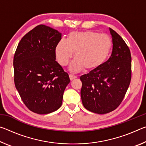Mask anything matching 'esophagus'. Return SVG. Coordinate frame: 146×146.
<instances>
[{"label": "esophagus", "mask_w": 146, "mask_h": 146, "mask_svg": "<svg viewBox=\"0 0 146 146\" xmlns=\"http://www.w3.org/2000/svg\"><path fill=\"white\" fill-rule=\"evenodd\" d=\"M76 78V76L71 75V74H70V78L71 80H74V79H75Z\"/></svg>", "instance_id": "obj_1"}]
</instances>
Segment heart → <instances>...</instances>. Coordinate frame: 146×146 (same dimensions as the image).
Masks as SVG:
<instances>
[{
    "instance_id": "obj_1",
    "label": "heart",
    "mask_w": 146,
    "mask_h": 146,
    "mask_svg": "<svg viewBox=\"0 0 146 146\" xmlns=\"http://www.w3.org/2000/svg\"><path fill=\"white\" fill-rule=\"evenodd\" d=\"M113 42L110 36L92 31H73L67 41L61 40L55 48V55L61 66L67 65L75 52L76 58L70 69L78 72L86 68L88 71L97 70L108 58L111 51Z\"/></svg>"
}]
</instances>
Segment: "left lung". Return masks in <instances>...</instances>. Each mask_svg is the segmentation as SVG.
Returning <instances> with one entry per match:
<instances>
[{"mask_svg": "<svg viewBox=\"0 0 146 146\" xmlns=\"http://www.w3.org/2000/svg\"><path fill=\"white\" fill-rule=\"evenodd\" d=\"M112 53L97 70L80 76L81 99L91 112L106 114L122 102L131 79V56L125 41L111 28Z\"/></svg>", "mask_w": 146, "mask_h": 146, "instance_id": "1", "label": "left lung"}]
</instances>
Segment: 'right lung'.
<instances>
[{"label":"right lung","mask_w":146,"mask_h":146,"mask_svg":"<svg viewBox=\"0 0 146 146\" xmlns=\"http://www.w3.org/2000/svg\"><path fill=\"white\" fill-rule=\"evenodd\" d=\"M61 38L60 32L41 24L22 38L15 53V85L26 107L37 114L57 110L70 82L55 60V48Z\"/></svg>","instance_id":"right-lung-1"}]
</instances>
